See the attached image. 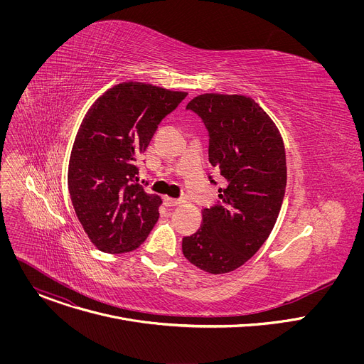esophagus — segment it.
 I'll return each mask as SVG.
<instances>
[{
	"label": "esophagus",
	"instance_id": "obj_1",
	"mask_svg": "<svg viewBox=\"0 0 364 364\" xmlns=\"http://www.w3.org/2000/svg\"><path fill=\"white\" fill-rule=\"evenodd\" d=\"M183 201L181 200H177V198H171V197H164V204L167 207H176V205H180Z\"/></svg>",
	"mask_w": 364,
	"mask_h": 364
}]
</instances>
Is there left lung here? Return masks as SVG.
I'll return each mask as SVG.
<instances>
[{"label":"left lung","mask_w":364,"mask_h":364,"mask_svg":"<svg viewBox=\"0 0 364 364\" xmlns=\"http://www.w3.org/2000/svg\"><path fill=\"white\" fill-rule=\"evenodd\" d=\"M187 109L209 131V161L226 187L219 188L222 201L201 212L200 229L183 237V253L205 272L228 274L249 261L275 226L287 187L284 141L249 96L204 93Z\"/></svg>","instance_id":"obj_1"}]
</instances>
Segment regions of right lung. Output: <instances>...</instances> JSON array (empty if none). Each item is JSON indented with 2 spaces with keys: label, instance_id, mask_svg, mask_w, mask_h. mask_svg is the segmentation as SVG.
I'll return each mask as SVG.
<instances>
[{
  "label": "right lung",
  "instance_id": "add662e5",
  "mask_svg": "<svg viewBox=\"0 0 364 364\" xmlns=\"http://www.w3.org/2000/svg\"><path fill=\"white\" fill-rule=\"evenodd\" d=\"M187 92L122 82L99 96L76 134L68 186L76 216L102 252L135 250L159 220L161 197L138 184L135 161Z\"/></svg>",
  "mask_w": 364,
  "mask_h": 364
}]
</instances>
